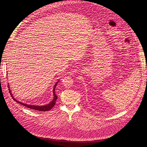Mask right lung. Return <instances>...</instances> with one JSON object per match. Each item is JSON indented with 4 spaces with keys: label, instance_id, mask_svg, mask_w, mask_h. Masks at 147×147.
Returning a JSON list of instances; mask_svg holds the SVG:
<instances>
[{
    "label": "right lung",
    "instance_id": "add662e5",
    "mask_svg": "<svg viewBox=\"0 0 147 147\" xmlns=\"http://www.w3.org/2000/svg\"><path fill=\"white\" fill-rule=\"evenodd\" d=\"M59 81H57V82L55 84V85L54 88H53V92L54 98H53V100H52L51 103H49V104L47 105H45V106L31 105H27V104H26V103H23L21 102L17 101V100L16 99H15L14 98H13V99L14 100H15V101H16V102H18V103H20V104H21V105H24V107H27V108H30V109H32L33 110H36V111H39V112H42V111L45 112V111H49V110H51V109L55 106V103H56V100H57V95L55 94V88H56V86H57V84L58 83ZM8 86H9V85H8ZM8 87H9V86H8ZM9 90H10V89H9ZM10 94H11V93H10ZM11 96L13 97L12 94H11Z\"/></svg>",
    "mask_w": 147,
    "mask_h": 147
}]
</instances>
